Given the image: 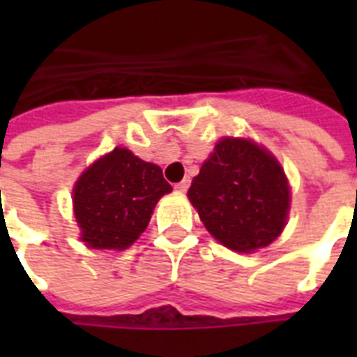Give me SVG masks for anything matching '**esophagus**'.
I'll list each match as a JSON object with an SVG mask.
<instances>
[{
    "label": "esophagus",
    "instance_id": "obj_1",
    "mask_svg": "<svg viewBox=\"0 0 357 357\" xmlns=\"http://www.w3.org/2000/svg\"><path fill=\"white\" fill-rule=\"evenodd\" d=\"M190 185V179H183V181H179L178 185H176V190H179V192H187V189H189Z\"/></svg>",
    "mask_w": 357,
    "mask_h": 357
}]
</instances>
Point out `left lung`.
I'll return each mask as SVG.
<instances>
[{"instance_id":"obj_1","label":"left lung","mask_w":357,"mask_h":357,"mask_svg":"<svg viewBox=\"0 0 357 357\" xmlns=\"http://www.w3.org/2000/svg\"><path fill=\"white\" fill-rule=\"evenodd\" d=\"M187 196L207 231L235 252L271 244L287 220L289 185L280 162L244 139L220 140Z\"/></svg>"}]
</instances>
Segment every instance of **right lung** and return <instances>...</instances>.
Returning <instances> with one entry per match:
<instances>
[{
  "mask_svg": "<svg viewBox=\"0 0 357 357\" xmlns=\"http://www.w3.org/2000/svg\"><path fill=\"white\" fill-rule=\"evenodd\" d=\"M172 187L162 170L126 148H114L83 172L74 187V213L89 248L123 250L150 222Z\"/></svg>",
  "mask_w": 357,
  "mask_h": 357,
  "instance_id": "add662e5",
  "label": "right lung"
}]
</instances>
